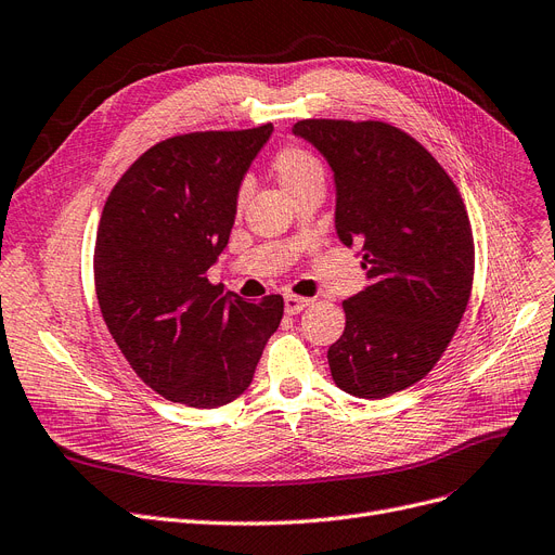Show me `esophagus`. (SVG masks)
Here are the masks:
<instances>
[{
    "instance_id": "1",
    "label": "esophagus",
    "mask_w": 555,
    "mask_h": 555,
    "mask_svg": "<svg viewBox=\"0 0 555 555\" xmlns=\"http://www.w3.org/2000/svg\"><path fill=\"white\" fill-rule=\"evenodd\" d=\"M285 313L288 315H297V313H301L306 306L311 304V299H306V297H297V295H285Z\"/></svg>"
}]
</instances>
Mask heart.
Wrapping results in <instances>:
<instances>
[{"label": "heart", "mask_w": 555, "mask_h": 555, "mask_svg": "<svg viewBox=\"0 0 555 555\" xmlns=\"http://www.w3.org/2000/svg\"><path fill=\"white\" fill-rule=\"evenodd\" d=\"M272 171L288 196L311 180H324L320 159L301 146H283L272 159Z\"/></svg>", "instance_id": "1"}]
</instances>
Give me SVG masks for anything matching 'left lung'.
Segmentation results:
<instances>
[{
	"label": "left lung",
	"instance_id": "obj_1",
	"mask_svg": "<svg viewBox=\"0 0 555 555\" xmlns=\"http://www.w3.org/2000/svg\"><path fill=\"white\" fill-rule=\"evenodd\" d=\"M330 162L336 233L359 246L367 285L343 301L332 377L379 400L421 382L446 352L474 285V233L455 182L421 143L382 120L293 126Z\"/></svg>",
	"mask_w": 555,
	"mask_h": 555
}]
</instances>
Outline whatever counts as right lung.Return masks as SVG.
Returning a JSON list of instances; mask_svg holds the SVG:
<instances>
[{"mask_svg": "<svg viewBox=\"0 0 555 555\" xmlns=\"http://www.w3.org/2000/svg\"><path fill=\"white\" fill-rule=\"evenodd\" d=\"M272 122L164 139L120 176L102 210L93 274L102 318L132 371L171 402L215 409L249 388L283 297L251 304L208 281L237 192Z\"/></svg>", "mask_w": 555, "mask_h": 555, "instance_id": "obj_1", "label": "right lung"}]
</instances>
